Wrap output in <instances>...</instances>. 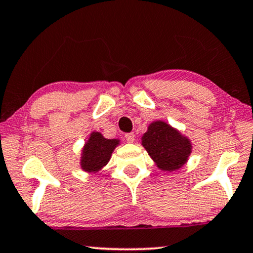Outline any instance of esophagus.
Here are the masks:
<instances>
[{
    "label": "esophagus",
    "instance_id": "esophagus-1",
    "mask_svg": "<svg viewBox=\"0 0 253 253\" xmlns=\"http://www.w3.org/2000/svg\"><path fill=\"white\" fill-rule=\"evenodd\" d=\"M126 139L127 142H130V144H132V142L134 141V133L131 132V133H126Z\"/></svg>",
    "mask_w": 253,
    "mask_h": 253
}]
</instances>
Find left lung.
<instances>
[{
    "label": "left lung",
    "instance_id": "obj_1",
    "mask_svg": "<svg viewBox=\"0 0 253 253\" xmlns=\"http://www.w3.org/2000/svg\"><path fill=\"white\" fill-rule=\"evenodd\" d=\"M141 145L157 169L164 172L181 169L188 162L193 152L189 137L161 120L149 123L147 131L141 135Z\"/></svg>",
    "mask_w": 253,
    "mask_h": 253
}]
</instances>
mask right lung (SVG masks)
I'll use <instances>...</instances> for the list:
<instances>
[{
	"instance_id": "right-lung-1",
	"label": "right lung",
	"mask_w": 253,
	"mask_h": 253,
	"mask_svg": "<svg viewBox=\"0 0 253 253\" xmlns=\"http://www.w3.org/2000/svg\"><path fill=\"white\" fill-rule=\"evenodd\" d=\"M121 145V139H107L99 131H92L81 149L79 164L85 173L98 174L107 166L113 152Z\"/></svg>"
}]
</instances>
